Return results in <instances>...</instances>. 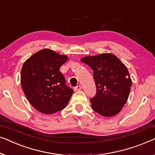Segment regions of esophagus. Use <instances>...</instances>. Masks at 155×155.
I'll list each match as a JSON object with an SVG mask.
<instances>
[{"instance_id":"obj_1","label":"esophagus","mask_w":155,"mask_h":155,"mask_svg":"<svg viewBox=\"0 0 155 155\" xmlns=\"http://www.w3.org/2000/svg\"><path fill=\"white\" fill-rule=\"evenodd\" d=\"M81 88H82V87L81 86H79V85H78V86H77L74 88V89L76 91H80V90H81Z\"/></svg>"}]
</instances>
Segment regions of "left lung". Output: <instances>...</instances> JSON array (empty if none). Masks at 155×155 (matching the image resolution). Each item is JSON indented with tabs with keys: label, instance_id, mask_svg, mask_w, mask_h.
Masks as SVG:
<instances>
[{
	"label": "left lung",
	"instance_id": "1",
	"mask_svg": "<svg viewBox=\"0 0 155 155\" xmlns=\"http://www.w3.org/2000/svg\"><path fill=\"white\" fill-rule=\"evenodd\" d=\"M81 60L93 70L96 93L90 99L93 110L104 117L118 114L127 101L132 84L126 67L109 53L85 57Z\"/></svg>",
	"mask_w": 155,
	"mask_h": 155
}]
</instances>
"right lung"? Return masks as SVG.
Segmentation results:
<instances>
[{"instance_id": "right-lung-1", "label": "right lung", "mask_w": 155, "mask_h": 155, "mask_svg": "<svg viewBox=\"0 0 155 155\" xmlns=\"http://www.w3.org/2000/svg\"><path fill=\"white\" fill-rule=\"evenodd\" d=\"M68 60L50 49H43L30 57L24 63L21 85L27 100L36 110L53 114L66 107L74 90L65 84L60 71Z\"/></svg>"}]
</instances>
